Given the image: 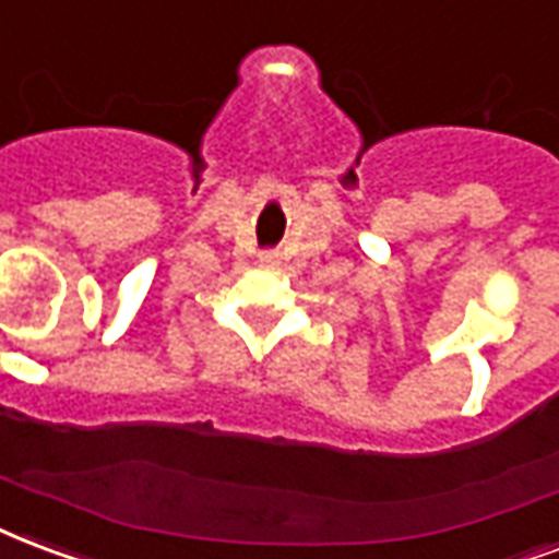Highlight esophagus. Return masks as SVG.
Here are the masks:
<instances>
[{
    "instance_id": "obj_1",
    "label": "esophagus",
    "mask_w": 559,
    "mask_h": 559,
    "mask_svg": "<svg viewBox=\"0 0 559 559\" xmlns=\"http://www.w3.org/2000/svg\"><path fill=\"white\" fill-rule=\"evenodd\" d=\"M260 266H266V269H272L275 266V263H278V254H275V251H260Z\"/></svg>"
}]
</instances>
